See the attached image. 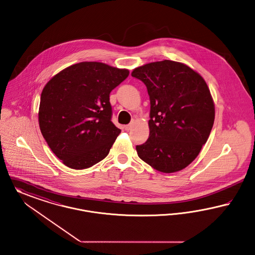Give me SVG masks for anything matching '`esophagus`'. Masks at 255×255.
Returning a JSON list of instances; mask_svg holds the SVG:
<instances>
[{"label":"esophagus","mask_w":255,"mask_h":255,"mask_svg":"<svg viewBox=\"0 0 255 255\" xmlns=\"http://www.w3.org/2000/svg\"><path fill=\"white\" fill-rule=\"evenodd\" d=\"M131 127H132L131 125H127V126H125L124 128H125V129H126V130H129V129L131 128Z\"/></svg>","instance_id":"34e87169"}]
</instances>
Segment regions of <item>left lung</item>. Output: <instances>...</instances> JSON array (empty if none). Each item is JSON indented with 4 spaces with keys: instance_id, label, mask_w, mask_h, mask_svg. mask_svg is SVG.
Masks as SVG:
<instances>
[{
    "instance_id": "obj_1",
    "label": "left lung",
    "mask_w": 255,
    "mask_h": 255,
    "mask_svg": "<svg viewBox=\"0 0 255 255\" xmlns=\"http://www.w3.org/2000/svg\"><path fill=\"white\" fill-rule=\"evenodd\" d=\"M149 96V136L136 146L138 156L170 174L186 168L206 143L215 119L214 102L199 73L180 62L163 60L135 68Z\"/></svg>"
}]
</instances>
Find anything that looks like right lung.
<instances>
[{"label": "right lung", "mask_w": 255, "mask_h": 255, "mask_svg": "<svg viewBox=\"0 0 255 255\" xmlns=\"http://www.w3.org/2000/svg\"><path fill=\"white\" fill-rule=\"evenodd\" d=\"M127 69L81 62L60 71L41 93V133L54 154L71 169L103 160L121 129L111 122L110 92L128 77Z\"/></svg>", "instance_id": "obj_1"}]
</instances>
